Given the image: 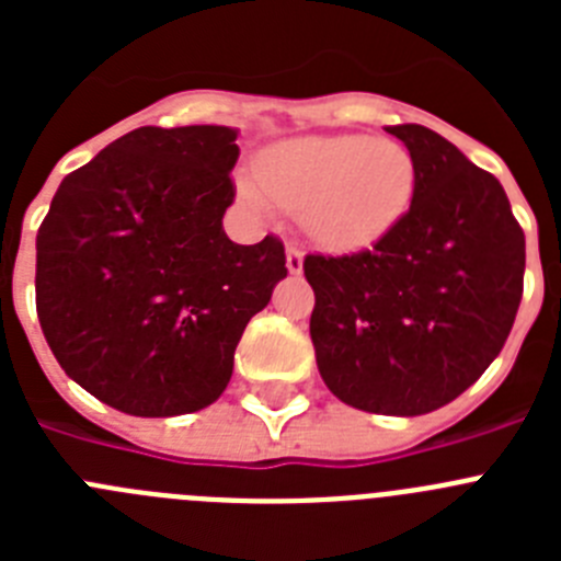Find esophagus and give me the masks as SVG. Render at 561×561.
I'll list each match as a JSON object with an SVG mask.
<instances>
[{
  "instance_id": "34e87169",
  "label": "esophagus",
  "mask_w": 561,
  "mask_h": 561,
  "mask_svg": "<svg viewBox=\"0 0 561 561\" xmlns=\"http://www.w3.org/2000/svg\"><path fill=\"white\" fill-rule=\"evenodd\" d=\"M286 270H289V275L304 272V250L297 244H286Z\"/></svg>"
}]
</instances>
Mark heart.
Wrapping results in <instances>:
<instances>
[{
	"mask_svg": "<svg viewBox=\"0 0 561 561\" xmlns=\"http://www.w3.org/2000/svg\"><path fill=\"white\" fill-rule=\"evenodd\" d=\"M257 182L272 202L300 213L306 236L325 250H368L408 216L415 196L413 153L396 140L336 134L300 137L257 157ZM255 182H238V196L255 210L266 197Z\"/></svg>",
	"mask_w": 561,
	"mask_h": 561,
	"instance_id": "1",
	"label": "heart"
}]
</instances>
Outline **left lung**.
<instances>
[{"label":"left lung","instance_id":"8db88e82","mask_svg":"<svg viewBox=\"0 0 561 561\" xmlns=\"http://www.w3.org/2000/svg\"><path fill=\"white\" fill-rule=\"evenodd\" d=\"M413 153L408 216L374 250L306 255L325 388L365 413L424 415L472 388L523 300L525 236L492 173L427 126H388Z\"/></svg>","mask_w":561,"mask_h":561}]
</instances>
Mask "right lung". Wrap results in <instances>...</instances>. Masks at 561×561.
Returning a JSON list of instances; mask_svg holds the SVG:
<instances>
[{
	"label": "right lung",
	"instance_id": "add662e5",
	"mask_svg": "<svg viewBox=\"0 0 561 561\" xmlns=\"http://www.w3.org/2000/svg\"><path fill=\"white\" fill-rule=\"evenodd\" d=\"M238 128L142 126L72 171L36 236V311L72 381L108 408L168 419L225 393L247 323L286 277L284 244L244 247Z\"/></svg>",
	"mask_w": 561,
	"mask_h": 561
}]
</instances>
